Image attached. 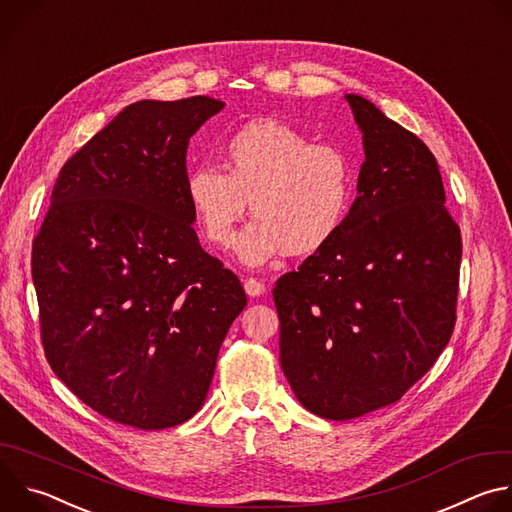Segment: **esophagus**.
<instances>
[{
  "instance_id": "34e87169",
  "label": "esophagus",
  "mask_w": 512,
  "mask_h": 512,
  "mask_svg": "<svg viewBox=\"0 0 512 512\" xmlns=\"http://www.w3.org/2000/svg\"><path fill=\"white\" fill-rule=\"evenodd\" d=\"M243 287L247 291V296H251V298H259V296L265 294V285L259 279H255V277H247L243 281Z\"/></svg>"
}]
</instances>
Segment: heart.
Returning a JSON list of instances; mask_svg holds the SVG:
<instances>
[{
	"label": "heart",
	"instance_id": "1",
	"mask_svg": "<svg viewBox=\"0 0 512 512\" xmlns=\"http://www.w3.org/2000/svg\"><path fill=\"white\" fill-rule=\"evenodd\" d=\"M223 168L200 164L186 178V198L206 239L229 247L247 212L255 214L235 243L245 265L291 253L312 255L342 229L354 196L352 164L336 143L275 119L241 127L225 143Z\"/></svg>",
	"mask_w": 512,
	"mask_h": 512
}]
</instances>
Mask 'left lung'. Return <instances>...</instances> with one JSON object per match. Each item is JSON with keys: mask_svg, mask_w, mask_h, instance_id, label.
Here are the masks:
<instances>
[{"mask_svg": "<svg viewBox=\"0 0 512 512\" xmlns=\"http://www.w3.org/2000/svg\"><path fill=\"white\" fill-rule=\"evenodd\" d=\"M364 162L336 237L277 279L279 362L298 401L348 421L399 401L442 354L462 259L427 145L360 95H344Z\"/></svg>", "mask_w": 512, "mask_h": 512, "instance_id": "1", "label": "left lung"}]
</instances>
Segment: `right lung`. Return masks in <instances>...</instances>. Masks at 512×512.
Instances as JSON below:
<instances>
[{
    "label": "right lung",
    "instance_id": "right-lung-1",
    "mask_svg": "<svg viewBox=\"0 0 512 512\" xmlns=\"http://www.w3.org/2000/svg\"><path fill=\"white\" fill-rule=\"evenodd\" d=\"M223 107L127 105L62 166L32 245L54 375L123 425L188 421L247 306L239 277L200 247L186 198L190 137Z\"/></svg>",
    "mask_w": 512,
    "mask_h": 512
}]
</instances>
